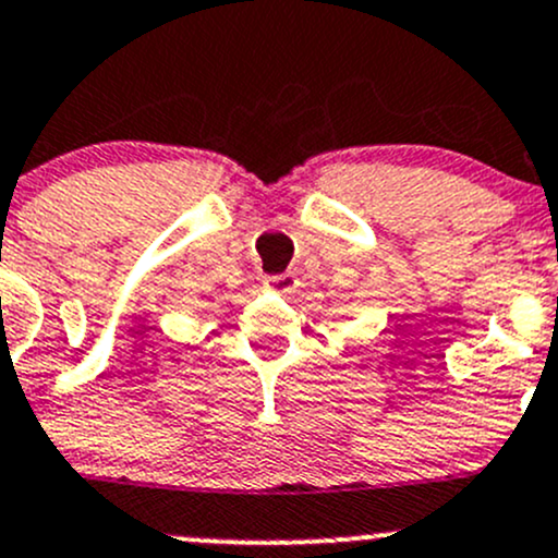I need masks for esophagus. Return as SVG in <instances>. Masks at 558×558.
Segmentation results:
<instances>
[{
	"mask_svg": "<svg viewBox=\"0 0 558 558\" xmlns=\"http://www.w3.org/2000/svg\"><path fill=\"white\" fill-rule=\"evenodd\" d=\"M267 283H269V289L278 291V294H294L296 286H300V280H296L294 272H280V275H272Z\"/></svg>",
	"mask_w": 558,
	"mask_h": 558,
	"instance_id": "esophagus-1",
	"label": "esophagus"
}]
</instances>
